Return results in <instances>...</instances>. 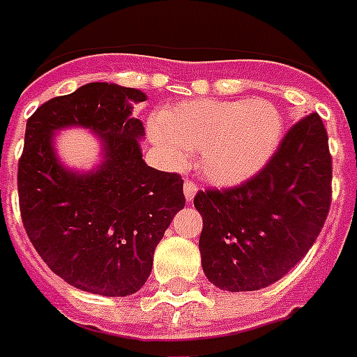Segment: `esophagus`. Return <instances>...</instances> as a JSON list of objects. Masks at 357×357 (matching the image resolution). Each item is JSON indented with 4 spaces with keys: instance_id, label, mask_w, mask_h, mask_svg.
Instances as JSON below:
<instances>
[{
    "instance_id": "34e87169",
    "label": "esophagus",
    "mask_w": 357,
    "mask_h": 357,
    "mask_svg": "<svg viewBox=\"0 0 357 357\" xmlns=\"http://www.w3.org/2000/svg\"><path fill=\"white\" fill-rule=\"evenodd\" d=\"M197 190H198L197 183H195V181H190V179H187L183 185L185 200H187V202H192V200H195V197H197Z\"/></svg>"
}]
</instances>
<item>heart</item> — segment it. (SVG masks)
<instances>
[{
    "label": "heart",
    "instance_id": "heart-1",
    "mask_svg": "<svg viewBox=\"0 0 357 357\" xmlns=\"http://www.w3.org/2000/svg\"><path fill=\"white\" fill-rule=\"evenodd\" d=\"M281 136V112L266 99L185 100L153 119V140L165 159L183 167L189 153L198 151V170L219 187L262 170Z\"/></svg>",
    "mask_w": 357,
    "mask_h": 357
}]
</instances>
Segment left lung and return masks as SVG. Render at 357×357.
I'll return each instance as SVG.
<instances>
[{
	"label": "left lung",
	"mask_w": 357,
	"mask_h": 357,
	"mask_svg": "<svg viewBox=\"0 0 357 357\" xmlns=\"http://www.w3.org/2000/svg\"><path fill=\"white\" fill-rule=\"evenodd\" d=\"M331 202L328 132L317 112L288 130L268 165L245 183L200 190V257L209 282L260 290L284 277L322 230Z\"/></svg>",
	"instance_id": "obj_1"
}]
</instances>
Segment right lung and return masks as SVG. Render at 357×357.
<instances>
[{
    "label": "right lung",
    "mask_w": 357,
    "mask_h": 357,
    "mask_svg": "<svg viewBox=\"0 0 357 357\" xmlns=\"http://www.w3.org/2000/svg\"><path fill=\"white\" fill-rule=\"evenodd\" d=\"M144 91L91 82L54 97L27 119L18 162L22 222L35 251L70 287L108 298L138 292L155 247L183 209V179L142 159L144 125L132 105ZM67 126L95 132L103 160L89 173L65 169L53 135Z\"/></svg>",
    "instance_id": "1"
}]
</instances>
